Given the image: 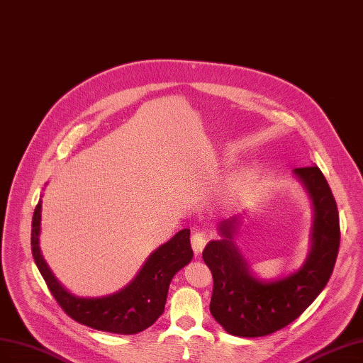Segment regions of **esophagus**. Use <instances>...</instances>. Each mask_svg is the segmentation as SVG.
I'll list each match as a JSON object with an SVG mask.
<instances>
[{"label":"esophagus","instance_id":"34e87169","mask_svg":"<svg viewBox=\"0 0 363 363\" xmlns=\"http://www.w3.org/2000/svg\"><path fill=\"white\" fill-rule=\"evenodd\" d=\"M204 246H206V235H204L203 233H196L191 238V247L194 250V254L200 255Z\"/></svg>","mask_w":363,"mask_h":363}]
</instances>
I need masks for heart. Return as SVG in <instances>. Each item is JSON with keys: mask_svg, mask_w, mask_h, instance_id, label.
<instances>
[{"mask_svg": "<svg viewBox=\"0 0 363 363\" xmlns=\"http://www.w3.org/2000/svg\"><path fill=\"white\" fill-rule=\"evenodd\" d=\"M231 160H234V157H233V154H227V162H231ZM249 172V169H245V175L246 173Z\"/></svg>", "mask_w": 363, "mask_h": 363, "instance_id": "1", "label": "heart"}]
</instances>
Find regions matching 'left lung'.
<instances>
[{
	"instance_id": "1",
	"label": "left lung",
	"mask_w": 363,
	"mask_h": 363,
	"mask_svg": "<svg viewBox=\"0 0 363 363\" xmlns=\"http://www.w3.org/2000/svg\"><path fill=\"white\" fill-rule=\"evenodd\" d=\"M294 177L313 209L310 250L301 267L274 279L252 272L235 243L246 212L220 220L216 228L220 238L203 250L213 276L211 313L230 335L257 338L285 328L318 298L333 274L340 247L335 199L316 164L294 169Z\"/></svg>"
}]
</instances>
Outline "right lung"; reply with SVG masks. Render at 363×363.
I'll list each match as a JSON object with an SVG mask.
<instances>
[{"label": "right lung", "mask_w": 363, "mask_h": 363, "mask_svg": "<svg viewBox=\"0 0 363 363\" xmlns=\"http://www.w3.org/2000/svg\"><path fill=\"white\" fill-rule=\"evenodd\" d=\"M41 203L40 199L33 216V257L52 295L69 318L104 333L133 335L162 316L173 276L193 259L190 230L178 231L169 242L152 250L138 274L120 291L102 296H78L55 277L41 254Z\"/></svg>", "instance_id": "right-lung-1"}]
</instances>
